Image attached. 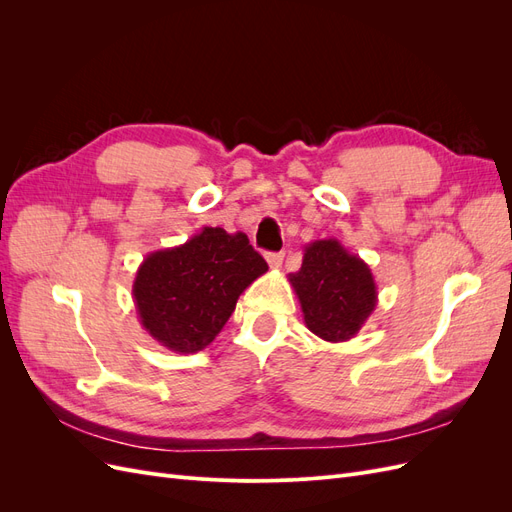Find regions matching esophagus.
<instances>
[{
	"mask_svg": "<svg viewBox=\"0 0 512 512\" xmlns=\"http://www.w3.org/2000/svg\"><path fill=\"white\" fill-rule=\"evenodd\" d=\"M265 258H267L271 269H280L282 262H284V252H269Z\"/></svg>",
	"mask_w": 512,
	"mask_h": 512,
	"instance_id": "obj_1",
	"label": "esophagus"
}]
</instances>
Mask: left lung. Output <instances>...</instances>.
<instances>
[{
  "instance_id": "8db88e82",
  "label": "left lung",
  "mask_w": 512,
  "mask_h": 512,
  "mask_svg": "<svg viewBox=\"0 0 512 512\" xmlns=\"http://www.w3.org/2000/svg\"><path fill=\"white\" fill-rule=\"evenodd\" d=\"M307 329L324 342H348L361 331L378 303V288L365 260L337 239L305 245L303 265L288 275Z\"/></svg>"
}]
</instances>
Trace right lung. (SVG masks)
Here are the masks:
<instances>
[{
    "label": "right lung",
    "instance_id": "1",
    "mask_svg": "<svg viewBox=\"0 0 512 512\" xmlns=\"http://www.w3.org/2000/svg\"><path fill=\"white\" fill-rule=\"evenodd\" d=\"M269 267L243 232L205 226L177 247L151 252L138 267L132 297L143 329L164 348H207L241 292Z\"/></svg>",
    "mask_w": 512,
    "mask_h": 512
}]
</instances>
